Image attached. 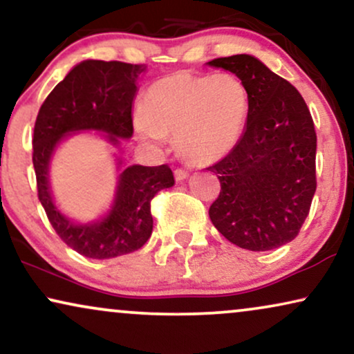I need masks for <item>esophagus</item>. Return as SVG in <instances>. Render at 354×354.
<instances>
[{
    "mask_svg": "<svg viewBox=\"0 0 354 354\" xmlns=\"http://www.w3.org/2000/svg\"><path fill=\"white\" fill-rule=\"evenodd\" d=\"M187 176H189V171H187V169H185V168H176V169H174V178H176L178 181L186 180Z\"/></svg>",
    "mask_w": 354,
    "mask_h": 354,
    "instance_id": "1",
    "label": "esophagus"
}]
</instances>
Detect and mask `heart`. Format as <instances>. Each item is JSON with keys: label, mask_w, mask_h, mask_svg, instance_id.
<instances>
[{"label": "heart", "mask_w": 354, "mask_h": 354, "mask_svg": "<svg viewBox=\"0 0 354 354\" xmlns=\"http://www.w3.org/2000/svg\"><path fill=\"white\" fill-rule=\"evenodd\" d=\"M142 115L136 120L140 138L160 144L174 134L183 157L209 165L232 152L241 139L249 93L233 74L174 73L145 91Z\"/></svg>", "instance_id": "obj_1"}]
</instances>
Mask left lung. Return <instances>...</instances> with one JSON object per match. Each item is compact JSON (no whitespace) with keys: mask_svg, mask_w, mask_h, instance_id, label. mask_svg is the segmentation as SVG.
Segmentation results:
<instances>
[{"mask_svg":"<svg viewBox=\"0 0 354 354\" xmlns=\"http://www.w3.org/2000/svg\"><path fill=\"white\" fill-rule=\"evenodd\" d=\"M209 64L236 74L249 93L241 139L207 167L221 187L210 220L239 248L277 249L298 236L317 187L313 116L298 88L254 56H225Z\"/></svg>","mask_w":354,"mask_h":354,"instance_id":"1","label":"left lung"}]
</instances>
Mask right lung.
Wrapping results in <instances>:
<instances>
[{
    "instance_id": "1",
    "label": "right lung",
    "mask_w": 354,
    "mask_h": 354,
    "mask_svg": "<svg viewBox=\"0 0 354 354\" xmlns=\"http://www.w3.org/2000/svg\"><path fill=\"white\" fill-rule=\"evenodd\" d=\"M144 64L122 61H82L41 103L34 128L37 192L61 241L84 257L110 259L138 251L152 234L150 202L157 192L174 185L168 165H133L120 176L115 205L106 218L92 225H74L59 214L50 194L48 163L64 134L97 129L113 144L133 136L136 81Z\"/></svg>"
}]
</instances>
